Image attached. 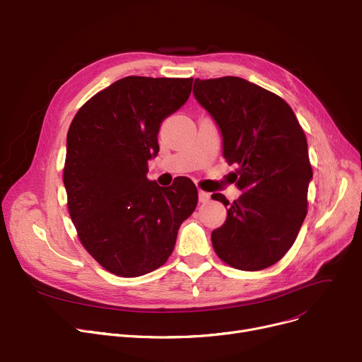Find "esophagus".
<instances>
[{"label":"esophagus","instance_id":"obj_1","mask_svg":"<svg viewBox=\"0 0 362 362\" xmlns=\"http://www.w3.org/2000/svg\"><path fill=\"white\" fill-rule=\"evenodd\" d=\"M210 200V194L206 193V191H199V202L200 203H207Z\"/></svg>","mask_w":362,"mask_h":362}]
</instances>
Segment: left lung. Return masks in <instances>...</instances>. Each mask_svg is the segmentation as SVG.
Wrapping results in <instances>:
<instances>
[{"label": "left lung", "mask_w": 362, "mask_h": 362, "mask_svg": "<svg viewBox=\"0 0 362 362\" xmlns=\"http://www.w3.org/2000/svg\"><path fill=\"white\" fill-rule=\"evenodd\" d=\"M193 93L219 127L223 158L240 166L233 181L243 194L232 203L211 194L228 207L211 244L232 267L266 269L292 247L307 215L313 169L305 134L282 98L245 78H196Z\"/></svg>", "instance_id": "8db88e82"}]
</instances>
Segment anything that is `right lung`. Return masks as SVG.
I'll list each match as a JSON object with an SVG mask.
<instances>
[{
  "label": "right lung",
  "mask_w": 362,
  "mask_h": 362,
  "mask_svg": "<svg viewBox=\"0 0 362 362\" xmlns=\"http://www.w3.org/2000/svg\"><path fill=\"white\" fill-rule=\"evenodd\" d=\"M191 86L193 78H119L84 103L69 129L64 187L71 221L90 256L122 278L160 267L197 206L188 178L171 187L147 180L160 124Z\"/></svg>",
  "instance_id": "right-lung-1"
}]
</instances>
